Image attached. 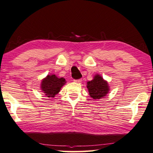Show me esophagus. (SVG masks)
<instances>
[{"mask_svg": "<svg viewBox=\"0 0 153 153\" xmlns=\"http://www.w3.org/2000/svg\"><path fill=\"white\" fill-rule=\"evenodd\" d=\"M75 82H77V83H79V82H82V79H74Z\"/></svg>", "mask_w": 153, "mask_h": 153, "instance_id": "34e87169", "label": "esophagus"}]
</instances>
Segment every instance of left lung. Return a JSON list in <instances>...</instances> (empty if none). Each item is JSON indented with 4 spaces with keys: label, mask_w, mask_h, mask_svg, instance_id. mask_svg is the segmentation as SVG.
I'll return each mask as SVG.
<instances>
[{
    "label": "left lung",
    "mask_w": 153,
    "mask_h": 153,
    "mask_svg": "<svg viewBox=\"0 0 153 153\" xmlns=\"http://www.w3.org/2000/svg\"><path fill=\"white\" fill-rule=\"evenodd\" d=\"M87 88L88 89L89 94L94 99L105 97L109 91L107 82L99 75L94 76L93 80L87 82Z\"/></svg>",
    "instance_id": "left-lung-1"
}]
</instances>
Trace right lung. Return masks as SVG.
Wrapping results in <instances>:
<instances>
[{
	"label": "right lung",
	"mask_w": 153,
	"mask_h": 153,
	"mask_svg": "<svg viewBox=\"0 0 153 153\" xmlns=\"http://www.w3.org/2000/svg\"><path fill=\"white\" fill-rule=\"evenodd\" d=\"M65 83V79L62 77L58 78L55 75H49L43 79L41 86L48 97H54Z\"/></svg>",
	"instance_id": "obj_1"
}]
</instances>
